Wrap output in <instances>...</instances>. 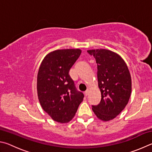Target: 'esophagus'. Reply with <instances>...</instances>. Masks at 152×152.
I'll use <instances>...</instances> for the list:
<instances>
[{
	"mask_svg": "<svg viewBox=\"0 0 152 152\" xmlns=\"http://www.w3.org/2000/svg\"><path fill=\"white\" fill-rule=\"evenodd\" d=\"M89 89H87L86 90V91H85V93H84V94H85V95H86V96H87V95H88V94H89Z\"/></svg>",
	"mask_w": 152,
	"mask_h": 152,
	"instance_id": "obj_1",
	"label": "esophagus"
}]
</instances>
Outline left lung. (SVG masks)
<instances>
[{
	"mask_svg": "<svg viewBox=\"0 0 152 152\" xmlns=\"http://www.w3.org/2000/svg\"><path fill=\"white\" fill-rule=\"evenodd\" d=\"M97 66L98 85L102 99L92 110L99 119L110 121L118 115L128 103L132 92L129 69L120 56L107 49L89 50Z\"/></svg>",
	"mask_w": 152,
	"mask_h": 152,
	"instance_id": "1",
	"label": "left lung"
}]
</instances>
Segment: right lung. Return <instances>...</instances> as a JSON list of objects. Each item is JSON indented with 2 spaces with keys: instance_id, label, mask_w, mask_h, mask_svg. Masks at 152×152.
<instances>
[{
  "instance_id": "obj_1",
  "label": "right lung",
  "mask_w": 152,
  "mask_h": 152,
  "mask_svg": "<svg viewBox=\"0 0 152 152\" xmlns=\"http://www.w3.org/2000/svg\"><path fill=\"white\" fill-rule=\"evenodd\" d=\"M80 49H61L46 55L37 75V94L43 110L55 121L67 123L74 118L84 97L69 75Z\"/></svg>"
}]
</instances>
